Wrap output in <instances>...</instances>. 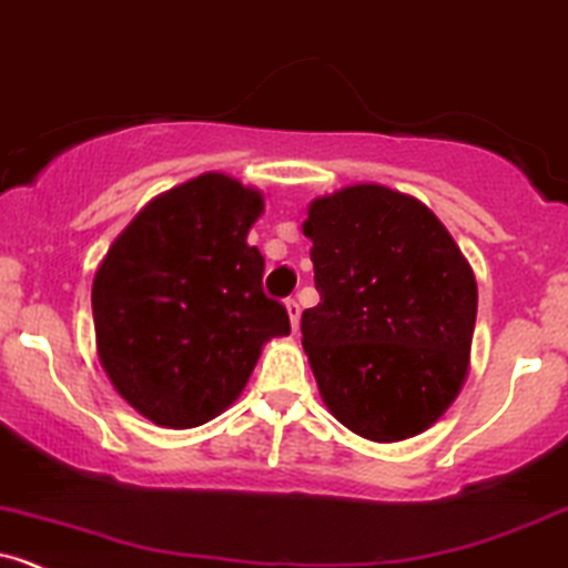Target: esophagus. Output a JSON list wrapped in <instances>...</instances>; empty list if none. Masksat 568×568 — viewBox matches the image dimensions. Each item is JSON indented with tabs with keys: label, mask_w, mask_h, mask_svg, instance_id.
<instances>
[{
	"label": "esophagus",
	"mask_w": 568,
	"mask_h": 568,
	"mask_svg": "<svg viewBox=\"0 0 568 568\" xmlns=\"http://www.w3.org/2000/svg\"><path fill=\"white\" fill-rule=\"evenodd\" d=\"M285 310H288V318H291V326H294V332H300V318H302L300 302L288 300V302H285Z\"/></svg>",
	"instance_id": "34e87169"
}]
</instances>
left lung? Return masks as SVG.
Wrapping results in <instances>:
<instances>
[{"label":"left lung","mask_w":568,"mask_h":568,"mask_svg":"<svg viewBox=\"0 0 568 568\" xmlns=\"http://www.w3.org/2000/svg\"><path fill=\"white\" fill-rule=\"evenodd\" d=\"M302 231L321 294L302 345L324 405L375 444L425 433L470 369L479 288L468 258L419 199L375 182L318 195Z\"/></svg>","instance_id":"obj_1"}]
</instances>
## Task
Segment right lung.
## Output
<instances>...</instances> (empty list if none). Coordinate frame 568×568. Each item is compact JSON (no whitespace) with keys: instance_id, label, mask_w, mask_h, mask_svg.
Masks as SVG:
<instances>
[{"instance_id":"1","label":"right lung","mask_w":568,"mask_h":568,"mask_svg":"<svg viewBox=\"0 0 568 568\" xmlns=\"http://www.w3.org/2000/svg\"><path fill=\"white\" fill-rule=\"evenodd\" d=\"M264 193L209 171L130 220L92 283L98 359L119 397L160 427L190 429L236 403L288 313L264 294L247 234Z\"/></svg>"}]
</instances>
